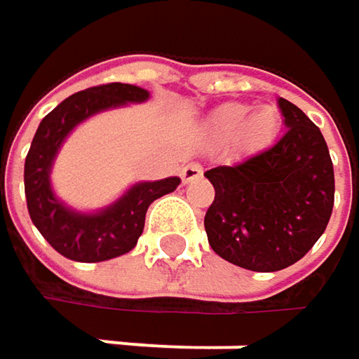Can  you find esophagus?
Segmentation results:
<instances>
[{"label": "esophagus", "mask_w": 359, "mask_h": 359, "mask_svg": "<svg viewBox=\"0 0 359 359\" xmlns=\"http://www.w3.org/2000/svg\"><path fill=\"white\" fill-rule=\"evenodd\" d=\"M201 175H203V168H201L197 162H189V164H184L182 170H180L182 182H193V180L199 179Z\"/></svg>", "instance_id": "esophagus-1"}]
</instances>
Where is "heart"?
<instances>
[{
	"label": "heart",
	"mask_w": 359,
	"mask_h": 359,
	"mask_svg": "<svg viewBox=\"0 0 359 359\" xmlns=\"http://www.w3.org/2000/svg\"><path fill=\"white\" fill-rule=\"evenodd\" d=\"M212 130L218 139H231L237 135L245 147H259L274 139L278 130V114L276 109L262 108L250 116L248 106L231 104L214 114Z\"/></svg>",
	"instance_id": "obj_1"
}]
</instances>
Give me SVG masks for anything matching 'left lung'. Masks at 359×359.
I'll return each instance as SVG.
<instances>
[{
	"label": "left lung",
	"mask_w": 359,
	"mask_h": 359,
	"mask_svg": "<svg viewBox=\"0 0 359 359\" xmlns=\"http://www.w3.org/2000/svg\"><path fill=\"white\" fill-rule=\"evenodd\" d=\"M285 135L268 149L203 177L214 201L203 226L210 248L253 272H276L302 259L323 237L334 203V172L320 128L278 97Z\"/></svg>",
	"instance_id": "8db88e82"
}]
</instances>
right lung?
I'll use <instances>...</instances> for the list:
<instances>
[{
  "instance_id": "right-lung-1",
  "label": "right lung",
  "mask_w": 359,
  "mask_h": 359,
  "mask_svg": "<svg viewBox=\"0 0 359 359\" xmlns=\"http://www.w3.org/2000/svg\"><path fill=\"white\" fill-rule=\"evenodd\" d=\"M147 97L149 91L141 87L109 83L70 95L41 120L25 160L27 208L36 231L64 257L93 264L128 253L143 233L147 208L180 184L179 177L137 182L111 205L93 214L70 210L53 195L51 166L72 128L97 111L141 104Z\"/></svg>"
}]
</instances>
